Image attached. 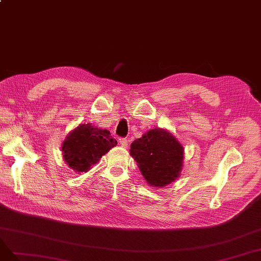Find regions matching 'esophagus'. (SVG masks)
I'll use <instances>...</instances> for the list:
<instances>
[{"label": "esophagus", "instance_id": "1", "mask_svg": "<svg viewBox=\"0 0 261 261\" xmlns=\"http://www.w3.org/2000/svg\"><path fill=\"white\" fill-rule=\"evenodd\" d=\"M119 144L122 146V147H127L128 146V140L127 139H119Z\"/></svg>", "mask_w": 261, "mask_h": 261}]
</instances>
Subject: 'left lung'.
I'll use <instances>...</instances> for the list:
<instances>
[{
  "label": "left lung",
  "instance_id": "1",
  "mask_svg": "<svg viewBox=\"0 0 261 261\" xmlns=\"http://www.w3.org/2000/svg\"><path fill=\"white\" fill-rule=\"evenodd\" d=\"M130 155L148 186L165 188L180 176L184 147L171 132L154 128L133 141Z\"/></svg>",
  "mask_w": 261,
  "mask_h": 261
}]
</instances>
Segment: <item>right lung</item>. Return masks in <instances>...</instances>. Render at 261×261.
Returning a JSON list of instances; mask_svg holds the SVG:
<instances>
[{
    "mask_svg": "<svg viewBox=\"0 0 261 261\" xmlns=\"http://www.w3.org/2000/svg\"><path fill=\"white\" fill-rule=\"evenodd\" d=\"M117 141L106 129L96 128L92 123H80L67 134L62 150L65 163L74 172H88Z\"/></svg>",
    "mask_w": 261,
    "mask_h": 261,
    "instance_id": "1",
    "label": "right lung"
}]
</instances>
